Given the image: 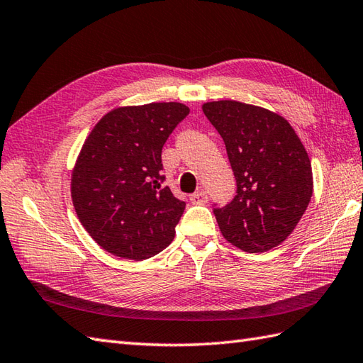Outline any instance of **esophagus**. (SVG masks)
<instances>
[{"label": "esophagus", "mask_w": 363, "mask_h": 363, "mask_svg": "<svg viewBox=\"0 0 363 363\" xmlns=\"http://www.w3.org/2000/svg\"><path fill=\"white\" fill-rule=\"evenodd\" d=\"M190 201L193 202V204H206V202L208 201V196L206 191L201 190V191L193 193V195L190 196Z\"/></svg>", "instance_id": "1"}]
</instances>
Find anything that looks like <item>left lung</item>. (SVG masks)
Returning a JSON list of instances; mask_svg holds the SVG:
<instances>
[{
    "mask_svg": "<svg viewBox=\"0 0 363 363\" xmlns=\"http://www.w3.org/2000/svg\"><path fill=\"white\" fill-rule=\"evenodd\" d=\"M225 143L237 196L215 216L223 237L250 254L271 250L296 229L313 196L308 151L291 123L263 106L218 100L202 105Z\"/></svg>",
    "mask_w": 363,
    "mask_h": 363,
    "instance_id": "left-lung-1",
    "label": "left lung"
}]
</instances>
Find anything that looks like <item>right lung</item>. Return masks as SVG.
I'll list each match as a JSON object with an SVG mask.
<instances>
[{
  "instance_id": "obj_1",
  "label": "right lung",
  "mask_w": 363,
  "mask_h": 363,
  "mask_svg": "<svg viewBox=\"0 0 363 363\" xmlns=\"http://www.w3.org/2000/svg\"><path fill=\"white\" fill-rule=\"evenodd\" d=\"M189 113L179 102L119 106L83 142L71 174L72 204L89 237L109 254L142 261L173 241L185 202L162 187L161 153Z\"/></svg>"
}]
</instances>
